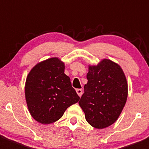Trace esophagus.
I'll return each mask as SVG.
<instances>
[{"mask_svg":"<svg viewBox=\"0 0 149 149\" xmlns=\"http://www.w3.org/2000/svg\"><path fill=\"white\" fill-rule=\"evenodd\" d=\"M76 92H77L78 95H79V97H81L82 95V92H83V91H82L81 89H76Z\"/></svg>","mask_w":149,"mask_h":149,"instance_id":"1","label":"esophagus"}]
</instances>
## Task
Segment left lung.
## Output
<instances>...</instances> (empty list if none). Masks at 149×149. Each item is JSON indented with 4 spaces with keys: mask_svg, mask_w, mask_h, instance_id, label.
Returning <instances> with one entry per match:
<instances>
[{
    "mask_svg": "<svg viewBox=\"0 0 149 149\" xmlns=\"http://www.w3.org/2000/svg\"><path fill=\"white\" fill-rule=\"evenodd\" d=\"M88 81L79 102L88 123L103 129L114 123L127 98V82L120 66L104 59L97 65L89 66Z\"/></svg>",
    "mask_w": 149,
    "mask_h": 149,
    "instance_id": "1",
    "label": "left lung"
}]
</instances>
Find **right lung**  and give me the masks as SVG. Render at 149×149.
Returning a JSON list of instances; mask_svg holds the SVG:
<instances>
[{
    "label": "right lung",
    "instance_id": "right-lung-1",
    "mask_svg": "<svg viewBox=\"0 0 149 149\" xmlns=\"http://www.w3.org/2000/svg\"><path fill=\"white\" fill-rule=\"evenodd\" d=\"M65 64L57 57L38 63L25 82L27 108L33 119L44 125L59 120L80 97L64 73Z\"/></svg>",
    "mask_w": 149,
    "mask_h": 149
}]
</instances>
